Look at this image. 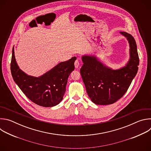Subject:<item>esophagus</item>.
I'll return each mask as SVG.
<instances>
[{
	"label": "esophagus",
	"mask_w": 151,
	"mask_h": 151,
	"mask_svg": "<svg viewBox=\"0 0 151 151\" xmlns=\"http://www.w3.org/2000/svg\"><path fill=\"white\" fill-rule=\"evenodd\" d=\"M79 64H80V63H79V61L78 60H76L75 61V68L78 69L79 67Z\"/></svg>",
	"instance_id": "34e87169"
}]
</instances>
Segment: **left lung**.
I'll return each instance as SVG.
<instances>
[{
  "label": "left lung",
  "mask_w": 151,
  "mask_h": 151,
  "mask_svg": "<svg viewBox=\"0 0 151 151\" xmlns=\"http://www.w3.org/2000/svg\"><path fill=\"white\" fill-rule=\"evenodd\" d=\"M119 33L126 37L130 47V57L124 66L113 69L93 54L81 57L83 64L81 75L90 99L96 104H111L121 99L137 73L139 58L136 41L129 33Z\"/></svg>",
  "instance_id": "1"
}]
</instances>
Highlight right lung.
I'll use <instances>...</instances> for the list:
<instances>
[{
  "mask_svg": "<svg viewBox=\"0 0 151 151\" xmlns=\"http://www.w3.org/2000/svg\"><path fill=\"white\" fill-rule=\"evenodd\" d=\"M76 57L58 63L42 75L35 77L21 70L12 48L11 71L14 81L21 90L35 103L43 107L58 104L66 92L68 77L74 70Z\"/></svg>",
  "mask_w": 151,
  "mask_h": 151,
  "instance_id": "add662e5",
  "label": "right lung"
}]
</instances>
